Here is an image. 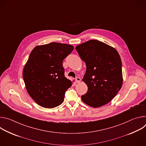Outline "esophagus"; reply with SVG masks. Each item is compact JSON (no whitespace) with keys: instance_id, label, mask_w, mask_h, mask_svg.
I'll use <instances>...</instances> for the list:
<instances>
[{"instance_id":"34e87169","label":"esophagus","mask_w":146,"mask_h":146,"mask_svg":"<svg viewBox=\"0 0 146 146\" xmlns=\"http://www.w3.org/2000/svg\"><path fill=\"white\" fill-rule=\"evenodd\" d=\"M81 81V78H80V77H76V82H80Z\"/></svg>"}]
</instances>
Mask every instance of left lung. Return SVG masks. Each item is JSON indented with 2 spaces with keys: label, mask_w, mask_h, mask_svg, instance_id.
<instances>
[{
  "label": "left lung",
  "mask_w": 146,
  "mask_h": 146,
  "mask_svg": "<svg viewBox=\"0 0 146 146\" xmlns=\"http://www.w3.org/2000/svg\"><path fill=\"white\" fill-rule=\"evenodd\" d=\"M76 50L87 66L82 81L88 91L81 96L82 100L95 108L106 105L122 86V63L118 52L96 40L79 44Z\"/></svg>",
  "instance_id": "8db88e82"
}]
</instances>
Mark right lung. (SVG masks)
<instances>
[{"instance_id":"1","label":"right lung","mask_w":146,"mask_h":146,"mask_svg":"<svg viewBox=\"0 0 146 146\" xmlns=\"http://www.w3.org/2000/svg\"><path fill=\"white\" fill-rule=\"evenodd\" d=\"M73 46L59 43L35 47L23 70V78L30 96L38 105L55 108L63 102L72 81L66 78L64 59L73 50Z\"/></svg>"}]
</instances>
